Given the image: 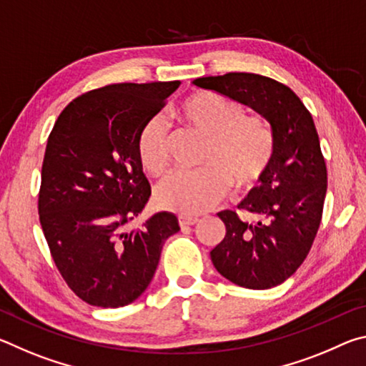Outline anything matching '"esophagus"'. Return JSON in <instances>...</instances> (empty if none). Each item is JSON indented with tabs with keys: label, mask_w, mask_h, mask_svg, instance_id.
Wrapping results in <instances>:
<instances>
[{
	"label": "esophagus",
	"mask_w": 366,
	"mask_h": 366,
	"mask_svg": "<svg viewBox=\"0 0 366 366\" xmlns=\"http://www.w3.org/2000/svg\"><path fill=\"white\" fill-rule=\"evenodd\" d=\"M197 222H198L197 218H189V216H179V224H181V227L194 226V224H197Z\"/></svg>",
	"instance_id": "1"
}]
</instances>
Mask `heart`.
Returning a JSON list of instances; mask_svg holds the SVG:
<instances>
[{
	"instance_id": "obj_1",
	"label": "heart",
	"mask_w": 366,
	"mask_h": 366,
	"mask_svg": "<svg viewBox=\"0 0 366 366\" xmlns=\"http://www.w3.org/2000/svg\"><path fill=\"white\" fill-rule=\"evenodd\" d=\"M185 129L207 142L200 172H176L159 185L157 205L181 216L208 212L227 195L247 192L263 181L274 157V135L259 117L245 116L242 104L213 92H198L174 108ZM137 157L145 172L161 177L169 168V134L153 117L139 134Z\"/></svg>"
}]
</instances>
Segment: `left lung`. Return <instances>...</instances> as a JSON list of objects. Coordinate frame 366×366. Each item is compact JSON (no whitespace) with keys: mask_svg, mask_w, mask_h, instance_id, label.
<instances>
[{"mask_svg":"<svg viewBox=\"0 0 366 366\" xmlns=\"http://www.w3.org/2000/svg\"><path fill=\"white\" fill-rule=\"evenodd\" d=\"M252 108L269 122L274 157L259 187L239 203L255 216L218 213L226 235L209 252L214 268L247 289L280 286L307 258L317 237L327 189L326 163L313 117L287 85L250 72H229L194 80Z\"/></svg>","mask_w":366,"mask_h":366,"instance_id":"left-lung-1","label":"left lung"}]
</instances>
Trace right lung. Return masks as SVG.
Segmentation results:
<instances>
[{"label":"right lung","instance_id":"1","mask_svg":"<svg viewBox=\"0 0 366 366\" xmlns=\"http://www.w3.org/2000/svg\"><path fill=\"white\" fill-rule=\"evenodd\" d=\"M179 85L113 84L86 92L63 109L48 137L40 224L67 286L94 307L139 299L164 242L179 231L168 212L126 229L152 195L137 157L139 134Z\"/></svg>","mask_w":366,"mask_h":366}]
</instances>
